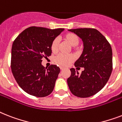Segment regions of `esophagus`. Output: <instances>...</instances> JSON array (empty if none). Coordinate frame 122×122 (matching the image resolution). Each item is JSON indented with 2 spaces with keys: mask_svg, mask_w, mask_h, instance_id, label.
<instances>
[{
  "mask_svg": "<svg viewBox=\"0 0 122 122\" xmlns=\"http://www.w3.org/2000/svg\"><path fill=\"white\" fill-rule=\"evenodd\" d=\"M59 68H60V70H64V67H63V66H60Z\"/></svg>",
  "mask_w": 122,
  "mask_h": 122,
  "instance_id": "esophagus-1",
  "label": "esophagus"
}]
</instances>
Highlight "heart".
Masks as SVG:
<instances>
[{
    "instance_id": "obj_1",
    "label": "heart",
    "mask_w": 122,
    "mask_h": 122,
    "mask_svg": "<svg viewBox=\"0 0 122 122\" xmlns=\"http://www.w3.org/2000/svg\"><path fill=\"white\" fill-rule=\"evenodd\" d=\"M63 39L65 41H66L73 47L76 46L80 42V39L78 37V36L73 32H68L65 34L63 36ZM58 46H59V41L58 39H54L52 41L51 45V50L52 52L56 53L58 51ZM74 60H75V57L72 54L65 55V54H60L55 58V62L59 65L63 66H68Z\"/></svg>"
}]
</instances>
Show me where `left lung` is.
<instances>
[{
	"label": "left lung",
	"mask_w": 122,
	"mask_h": 122,
	"mask_svg": "<svg viewBox=\"0 0 122 122\" xmlns=\"http://www.w3.org/2000/svg\"><path fill=\"white\" fill-rule=\"evenodd\" d=\"M81 39L83 51L75 63V67L84 68L81 74L71 68L68 86L74 95L92 97L105 86L112 71V49L107 39L95 29H70Z\"/></svg>",
	"instance_id": "8db88e82"
}]
</instances>
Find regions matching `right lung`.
<instances>
[{"instance_id": "add662e5", "label": "right lung", "mask_w": 122, "mask_h": 122, "mask_svg": "<svg viewBox=\"0 0 122 122\" xmlns=\"http://www.w3.org/2000/svg\"><path fill=\"white\" fill-rule=\"evenodd\" d=\"M64 29L32 26L25 29L12 44L11 70L19 86L27 93L37 97H47L54 90L60 69L51 64L45 68L42 59L51 55L52 41Z\"/></svg>"}]
</instances>
